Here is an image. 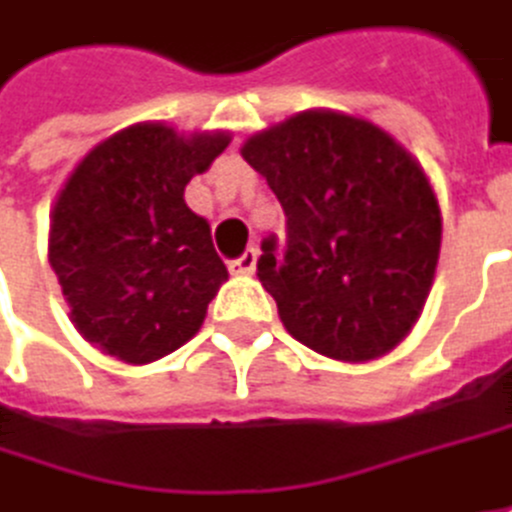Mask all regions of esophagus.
Masks as SVG:
<instances>
[{
    "label": "esophagus",
    "instance_id": "obj_1",
    "mask_svg": "<svg viewBox=\"0 0 512 512\" xmlns=\"http://www.w3.org/2000/svg\"><path fill=\"white\" fill-rule=\"evenodd\" d=\"M257 266V249H246L240 257H234L231 263H228V269L234 272V275H252Z\"/></svg>",
    "mask_w": 512,
    "mask_h": 512
}]
</instances>
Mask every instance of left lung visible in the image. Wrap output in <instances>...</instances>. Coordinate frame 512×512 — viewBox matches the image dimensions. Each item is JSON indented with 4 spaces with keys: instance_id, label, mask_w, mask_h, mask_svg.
<instances>
[{
    "instance_id": "1",
    "label": "left lung",
    "mask_w": 512,
    "mask_h": 512,
    "mask_svg": "<svg viewBox=\"0 0 512 512\" xmlns=\"http://www.w3.org/2000/svg\"><path fill=\"white\" fill-rule=\"evenodd\" d=\"M240 155L287 216L284 257L269 237L257 260L284 328L343 363L395 349L440 260V202L419 161L384 128L319 108L257 131Z\"/></svg>"
}]
</instances>
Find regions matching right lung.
<instances>
[{"mask_svg": "<svg viewBox=\"0 0 512 512\" xmlns=\"http://www.w3.org/2000/svg\"><path fill=\"white\" fill-rule=\"evenodd\" d=\"M228 143V131L137 122L72 169L49 213V263L75 331L102 354L143 366L202 328L228 269L184 187Z\"/></svg>", "mask_w": 512, "mask_h": 512, "instance_id": "1", "label": "right lung"}]
</instances>
